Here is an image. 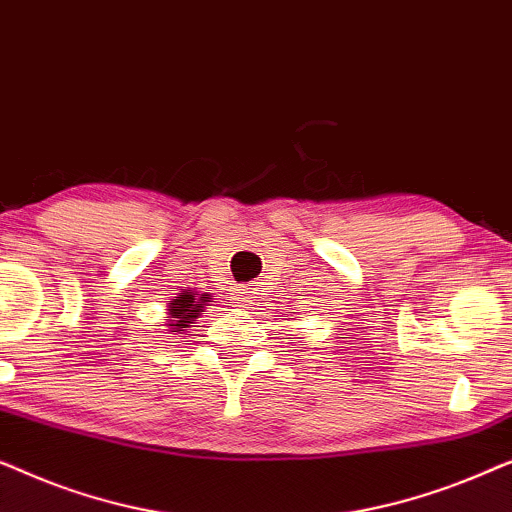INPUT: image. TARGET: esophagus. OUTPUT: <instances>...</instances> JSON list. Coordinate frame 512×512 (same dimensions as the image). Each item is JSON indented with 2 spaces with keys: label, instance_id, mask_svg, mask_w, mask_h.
I'll use <instances>...</instances> for the list:
<instances>
[{
  "label": "esophagus",
  "instance_id": "esophagus-1",
  "mask_svg": "<svg viewBox=\"0 0 512 512\" xmlns=\"http://www.w3.org/2000/svg\"><path fill=\"white\" fill-rule=\"evenodd\" d=\"M233 298H235L237 303H240L242 307H247V305L254 303V291H251L249 286H237L235 293H233Z\"/></svg>",
  "mask_w": 512,
  "mask_h": 512
}]
</instances>
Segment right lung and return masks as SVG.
<instances>
[{
	"instance_id": "add662e5",
	"label": "right lung",
	"mask_w": 512,
	"mask_h": 512,
	"mask_svg": "<svg viewBox=\"0 0 512 512\" xmlns=\"http://www.w3.org/2000/svg\"><path fill=\"white\" fill-rule=\"evenodd\" d=\"M209 303H214L209 293L181 289V293L167 300V326H170V333L179 335L188 331L202 317Z\"/></svg>"
}]
</instances>
